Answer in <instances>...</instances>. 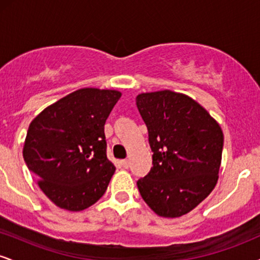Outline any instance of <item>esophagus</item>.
<instances>
[{"label":"esophagus","instance_id":"esophagus-1","mask_svg":"<svg viewBox=\"0 0 260 260\" xmlns=\"http://www.w3.org/2000/svg\"><path fill=\"white\" fill-rule=\"evenodd\" d=\"M121 165L123 166L124 169H128V168H129V161H128V160H122L121 161Z\"/></svg>","mask_w":260,"mask_h":260}]
</instances>
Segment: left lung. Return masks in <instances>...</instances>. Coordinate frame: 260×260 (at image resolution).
Listing matches in <instances>:
<instances>
[{
    "label": "left lung",
    "mask_w": 260,
    "mask_h": 260,
    "mask_svg": "<svg viewBox=\"0 0 260 260\" xmlns=\"http://www.w3.org/2000/svg\"><path fill=\"white\" fill-rule=\"evenodd\" d=\"M136 104L154 153L150 172L137 182L140 196L159 216L186 215L219 180L221 127L201 104L182 92H140Z\"/></svg>",
    "instance_id": "1"
}]
</instances>
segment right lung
<instances>
[{
  "mask_svg": "<svg viewBox=\"0 0 260 260\" xmlns=\"http://www.w3.org/2000/svg\"><path fill=\"white\" fill-rule=\"evenodd\" d=\"M121 95L111 89H78L31 121L23 157L58 208L82 211L106 192L116 168L106 156L104 126Z\"/></svg>",
  "mask_w": 260,
  "mask_h": 260,
  "instance_id": "right-lung-1",
  "label": "right lung"
}]
</instances>
